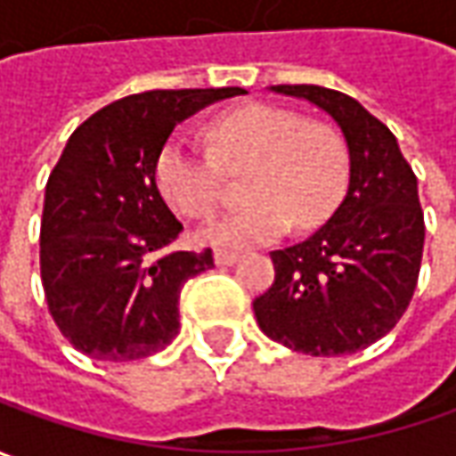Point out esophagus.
I'll list each match as a JSON object with an SVG mask.
<instances>
[{"label": "esophagus", "instance_id": "obj_1", "mask_svg": "<svg viewBox=\"0 0 456 456\" xmlns=\"http://www.w3.org/2000/svg\"><path fill=\"white\" fill-rule=\"evenodd\" d=\"M237 252H232V249H214V262L216 265H232V262H237Z\"/></svg>", "mask_w": 456, "mask_h": 456}]
</instances>
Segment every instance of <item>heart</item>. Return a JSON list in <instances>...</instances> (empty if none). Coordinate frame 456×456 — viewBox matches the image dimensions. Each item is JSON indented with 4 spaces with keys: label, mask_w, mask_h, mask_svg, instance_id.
<instances>
[{
    "label": "heart",
    "mask_w": 456,
    "mask_h": 456,
    "mask_svg": "<svg viewBox=\"0 0 456 456\" xmlns=\"http://www.w3.org/2000/svg\"><path fill=\"white\" fill-rule=\"evenodd\" d=\"M209 153L168 141L156 159L161 197L189 219H204L222 201L224 175L242 176L244 209L207 222L199 240L219 247H252L280 237L288 224H322L346 197L351 156L333 126L297 110L249 102L209 123Z\"/></svg>",
    "instance_id": "heart-1"
}]
</instances>
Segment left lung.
<instances>
[{
    "instance_id": "8db88e82",
    "label": "left lung",
    "mask_w": 456,
    "mask_h": 456,
    "mask_svg": "<svg viewBox=\"0 0 456 456\" xmlns=\"http://www.w3.org/2000/svg\"><path fill=\"white\" fill-rule=\"evenodd\" d=\"M322 108L351 156L348 191L305 242L270 252L275 282L255 297L262 333L297 354L346 355L384 338L416 290L424 212L396 135L346 93L273 86Z\"/></svg>"
}]
</instances>
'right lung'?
Here are the masks:
<instances>
[{"mask_svg": "<svg viewBox=\"0 0 456 456\" xmlns=\"http://www.w3.org/2000/svg\"><path fill=\"white\" fill-rule=\"evenodd\" d=\"M244 87L149 90L80 123L45 186L40 275L60 333L95 361H138L179 336L186 280L212 249L171 252L181 222L156 186V159L181 120Z\"/></svg>", "mask_w": 456, "mask_h": 456, "instance_id": "right-lung-1", "label": "right lung"}]
</instances>
